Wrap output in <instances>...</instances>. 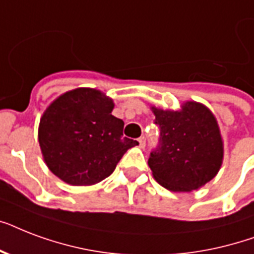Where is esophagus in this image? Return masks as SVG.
Returning a JSON list of instances; mask_svg holds the SVG:
<instances>
[{"instance_id":"34e87169","label":"esophagus","mask_w":254,"mask_h":254,"mask_svg":"<svg viewBox=\"0 0 254 254\" xmlns=\"http://www.w3.org/2000/svg\"><path fill=\"white\" fill-rule=\"evenodd\" d=\"M138 143H139V147H145V145H146V139H145V137L138 138Z\"/></svg>"}]
</instances>
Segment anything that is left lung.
Listing matches in <instances>:
<instances>
[{"mask_svg": "<svg viewBox=\"0 0 254 254\" xmlns=\"http://www.w3.org/2000/svg\"><path fill=\"white\" fill-rule=\"evenodd\" d=\"M151 111L161 129L147 161L155 181L170 191L190 192L216 177L224 146L212 112L196 101H187L181 111Z\"/></svg>", "mask_w": 254, "mask_h": 254, "instance_id": "obj_1", "label": "left lung"}]
</instances>
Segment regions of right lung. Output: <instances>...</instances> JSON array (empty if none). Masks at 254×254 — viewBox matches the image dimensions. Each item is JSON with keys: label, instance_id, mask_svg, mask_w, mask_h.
<instances>
[{"label": "right lung", "instance_id": "1", "mask_svg": "<svg viewBox=\"0 0 254 254\" xmlns=\"http://www.w3.org/2000/svg\"><path fill=\"white\" fill-rule=\"evenodd\" d=\"M113 100L93 88L59 96L42 116L38 141L46 165L72 186H92L108 178L127 149L124 121L112 115Z\"/></svg>", "mask_w": 254, "mask_h": 254}]
</instances>
